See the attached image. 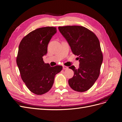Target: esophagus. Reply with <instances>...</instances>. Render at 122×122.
<instances>
[{
  "instance_id": "34e87169",
  "label": "esophagus",
  "mask_w": 122,
  "mask_h": 122,
  "mask_svg": "<svg viewBox=\"0 0 122 122\" xmlns=\"http://www.w3.org/2000/svg\"><path fill=\"white\" fill-rule=\"evenodd\" d=\"M62 68H63L64 70H66V69H68L69 68L67 66H63V67H62Z\"/></svg>"
}]
</instances>
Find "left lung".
<instances>
[{
  "instance_id": "1",
  "label": "left lung",
  "mask_w": 122,
  "mask_h": 122,
  "mask_svg": "<svg viewBox=\"0 0 122 122\" xmlns=\"http://www.w3.org/2000/svg\"><path fill=\"white\" fill-rule=\"evenodd\" d=\"M67 41L74 54L79 60V67H70L74 76L69 79L70 86L77 92L86 91L98 78L103 61V54L97 36L93 32L81 26L58 27Z\"/></svg>"
}]
</instances>
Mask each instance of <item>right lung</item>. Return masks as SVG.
<instances>
[{
	"instance_id": "add662e5",
	"label": "right lung",
	"mask_w": 122,
	"mask_h": 122,
	"mask_svg": "<svg viewBox=\"0 0 122 122\" xmlns=\"http://www.w3.org/2000/svg\"><path fill=\"white\" fill-rule=\"evenodd\" d=\"M56 30L55 27L36 29L25 36L19 44L16 62L21 78L30 91L36 95L48 92L53 86L55 75L62 69L61 66L51 67L43 58Z\"/></svg>"
}]
</instances>
